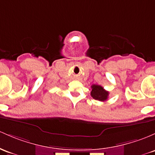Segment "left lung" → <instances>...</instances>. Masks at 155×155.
I'll use <instances>...</instances> for the list:
<instances>
[{"mask_svg": "<svg viewBox=\"0 0 155 155\" xmlns=\"http://www.w3.org/2000/svg\"><path fill=\"white\" fill-rule=\"evenodd\" d=\"M92 91L91 92V96L94 99L100 101H107L108 98L109 92L105 91L103 87L98 85V84H93L91 86Z\"/></svg>", "mask_w": 155, "mask_h": 155, "instance_id": "left-lung-1", "label": "left lung"}]
</instances>
